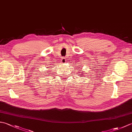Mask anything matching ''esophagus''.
Segmentation results:
<instances>
[{"label":"esophagus","instance_id":"1","mask_svg":"<svg viewBox=\"0 0 132 132\" xmlns=\"http://www.w3.org/2000/svg\"><path fill=\"white\" fill-rule=\"evenodd\" d=\"M66 60L65 58H62V60H61V62L62 63H66Z\"/></svg>","mask_w":132,"mask_h":132}]
</instances>
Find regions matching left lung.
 Listing matches in <instances>:
<instances>
[{
    "label": "left lung",
    "mask_w": 132,
    "mask_h": 132,
    "mask_svg": "<svg viewBox=\"0 0 132 132\" xmlns=\"http://www.w3.org/2000/svg\"><path fill=\"white\" fill-rule=\"evenodd\" d=\"M79 75H80V74H79Z\"/></svg>",
    "instance_id": "8db88e82"
}]
</instances>
